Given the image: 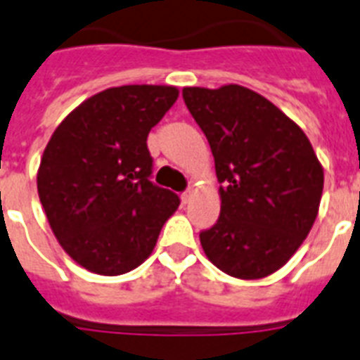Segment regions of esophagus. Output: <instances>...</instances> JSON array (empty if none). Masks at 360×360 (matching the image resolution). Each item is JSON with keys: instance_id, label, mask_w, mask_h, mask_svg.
I'll use <instances>...</instances> for the list:
<instances>
[{"instance_id": "34e87169", "label": "esophagus", "mask_w": 360, "mask_h": 360, "mask_svg": "<svg viewBox=\"0 0 360 360\" xmlns=\"http://www.w3.org/2000/svg\"><path fill=\"white\" fill-rule=\"evenodd\" d=\"M192 196H194V191H192V188H188V191H185L183 194H181V202L188 203L192 200Z\"/></svg>"}]
</instances>
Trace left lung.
Listing matches in <instances>:
<instances>
[{"mask_svg":"<svg viewBox=\"0 0 360 360\" xmlns=\"http://www.w3.org/2000/svg\"><path fill=\"white\" fill-rule=\"evenodd\" d=\"M222 186L220 217L200 243L222 273L265 278L290 262L318 217L323 166L302 129L248 87H185Z\"/></svg>","mask_w":360,"mask_h":360,"instance_id":"left-lung-1","label":"left lung"}]
</instances>
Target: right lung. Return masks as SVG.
I'll return each mask as SVG.
<instances>
[{"instance_id":"obj_1","label":"right lung","mask_w":360,"mask_h":360,"mask_svg":"<svg viewBox=\"0 0 360 360\" xmlns=\"http://www.w3.org/2000/svg\"><path fill=\"white\" fill-rule=\"evenodd\" d=\"M179 97L174 86H120L76 106L53 130L37 191L59 245L78 265L117 276L151 256L179 198L151 183L149 130Z\"/></svg>"}]
</instances>
